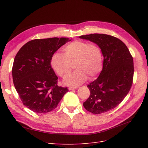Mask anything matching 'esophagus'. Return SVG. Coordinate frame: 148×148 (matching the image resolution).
<instances>
[{"label": "esophagus", "mask_w": 148, "mask_h": 148, "mask_svg": "<svg viewBox=\"0 0 148 148\" xmlns=\"http://www.w3.org/2000/svg\"><path fill=\"white\" fill-rule=\"evenodd\" d=\"M77 87H76V86H70L69 88V90H73V89H77Z\"/></svg>", "instance_id": "esophagus-1"}]
</instances>
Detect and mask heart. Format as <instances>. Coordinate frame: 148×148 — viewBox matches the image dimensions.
Masks as SVG:
<instances>
[{"label": "heart", "instance_id": "heart-1", "mask_svg": "<svg viewBox=\"0 0 148 148\" xmlns=\"http://www.w3.org/2000/svg\"><path fill=\"white\" fill-rule=\"evenodd\" d=\"M64 54L53 53L51 64L56 73L65 78L72 70L73 65L77 69L72 75L66 77L64 83L67 85H78L92 79L99 74L102 69V52L97 44L77 40L66 45Z\"/></svg>", "mask_w": 148, "mask_h": 148}]
</instances>
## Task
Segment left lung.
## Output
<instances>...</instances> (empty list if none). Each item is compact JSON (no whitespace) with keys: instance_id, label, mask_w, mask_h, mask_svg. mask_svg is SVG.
Returning a JSON list of instances; mask_svg holds the SVG:
<instances>
[{"instance_id":"1","label":"left lung","mask_w":148,"mask_h":148,"mask_svg":"<svg viewBox=\"0 0 148 148\" xmlns=\"http://www.w3.org/2000/svg\"><path fill=\"white\" fill-rule=\"evenodd\" d=\"M79 38L99 45L104 57L99 76L87 86L90 95L83 106L95 114L106 112L120 104L130 90L134 74L133 57L127 46L112 36L95 33Z\"/></svg>"}]
</instances>
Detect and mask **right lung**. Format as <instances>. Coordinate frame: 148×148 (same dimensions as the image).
Returning <instances> with one entry per match:
<instances>
[{"label":"right lung","mask_w":148,"mask_h":148,"mask_svg":"<svg viewBox=\"0 0 148 148\" xmlns=\"http://www.w3.org/2000/svg\"><path fill=\"white\" fill-rule=\"evenodd\" d=\"M70 41L66 38L33 39L16 53L12 67L13 84L23 105L34 112L46 114L55 109L69 91L57 85L51 60L53 53Z\"/></svg>","instance_id":"add662e5"}]
</instances>
